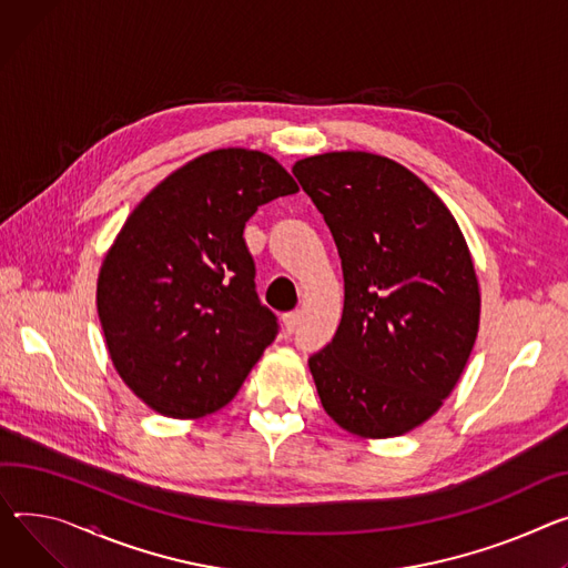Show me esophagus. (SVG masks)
Here are the masks:
<instances>
[{"label": "esophagus", "instance_id": "obj_1", "mask_svg": "<svg viewBox=\"0 0 568 568\" xmlns=\"http://www.w3.org/2000/svg\"><path fill=\"white\" fill-rule=\"evenodd\" d=\"M298 320H301V315L294 311V313H285L283 315V328L287 331V333H294V328L298 326Z\"/></svg>", "mask_w": 568, "mask_h": 568}]
</instances>
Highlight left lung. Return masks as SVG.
<instances>
[{
  "mask_svg": "<svg viewBox=\"0 0 568 568\" xmlns=\"http://www.w3.org/2000/svg\"><path fill=\"white\" fill-rule=\"evenodd\" d=\"M345 276L343 320L308 365L324 410L361 438L402 436L455 390L479 331V283L457 219L406 166L363 153L298 160Z\"/></svg>",
  "mask_w": 568,
  "mask_h": 568,
  "instance_id": "1",
  "label": "left lung"
}]
</instances>
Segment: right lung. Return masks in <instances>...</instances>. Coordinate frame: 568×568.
I'll return each mask as SVG.
<instances>
[{
	"label": "right lung",
	"instance_id": "obj_1",
	"mask_svg": "<svg viewBox=\"0 0 568 568\" xmlns=\"http://www.w3.org/2000/svg\"><path fill=\"white\" fill-rule=\"evenodd\" d=\"M296 192L272 155L219 148L132 210L102 260L95 301L111 363L143 404L196 420L237 395L278 333L255 294L244 225Z\"/></svg>",
	"mask_w": 568,
	"mask_h": 568
}]
</instances>
